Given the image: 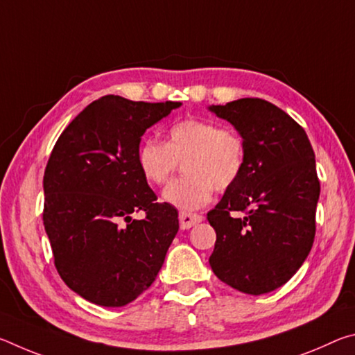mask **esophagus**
<instances>
[{"mask_svg":"<svg viewBox=\"0 0 355 355\" xmlns=\"http://www.w3.org/2000/svg\"><path fill=\"white\" fill-rule=\"evenodd\" d=\"M178 219H180V227H182L183 230H188V228L202 222L203 218L200 214H196V213H180Z\"/></svg>","mask_w":355,"mask_h":355,"instance_id":"obj_1","label":"esophagus"}]
</instances>
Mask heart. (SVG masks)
I'll list each match as a JSON object with an SVG mask.
<instances>
[{
  "label": "heart",
  "mask_w": 355,
  "mask_h": 355,
  "mask_svg": "<svg viewBox=\"0 0 355 355\" xmlns=\"http://www.w3.org/2000/svg\"><path fill=\"white\" fill-rule=\"evenodd\" d=\"M245 142L235 130L205 119H184L167 131L166 142L144 139L136 161L148 184L163 186L183 164L184 177L172 182L163 199L183 213L205 207L214 188L225 191L245 169Z\"/></svg>",
  "instance_id": "heart-1"
}]
</instances>
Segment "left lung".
<instances>
[{
  "mask_svg": "<svg viewBox=\"0 0 355 355\" xmlns=\"http://www.w3.org/2000/svg\"><path fill=\"white\" fill-rule=\"evenodd\" d=\"M209 110L239 131L248 152L241 178L207 214L216 230L209 264L238 291H274L313 245L320 199L313 148L296 120L266 100L241 98Z\"/></svg>",
  "mask_w": 355,
  "mask_h": 355,
  "instance_id": "8db88e82",
  "label": "left lung"
}]
</instances>
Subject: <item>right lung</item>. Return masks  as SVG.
<instances>
[{"instance_id":"obj_1","label":"right lung","mask_w":355,"mask_h":355,"mask_svg":"<svg viewBox=\"0 0 355 355\" xmlns=\"http://www.w3.org/2000/svg\"><path fill=\"white\" fill-rule=\"evenodd\" d=\"M180 101L119 95L67 125L44 175V225L65 285L89 302L123 307L153 284L178 232V213L141 175V136ZM142 212V220L132 214Z\"/></svg>"}]
</instances>
